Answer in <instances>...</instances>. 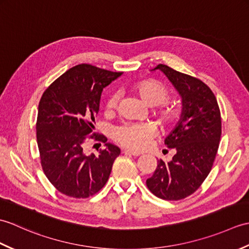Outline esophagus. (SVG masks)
<instances>
[{"mask_svg":"<svg viewBox=\"0 0 249 249\" xmlns=\"http://www.w3.org/2000/svg\"><path fill=\"white\" fill-rule=\"evenodd\" d=\"M123 153L124 154H129V155H133V156H140L141 153L140 152H136V151H133V150H123Z\"/></svg>","mask_w":249,"mask_h":249,"instance_id":"esophagus-1","label":"esophagus"}]
</instances>
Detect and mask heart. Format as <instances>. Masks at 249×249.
I'll return each instance as SVG.
<instances>
[{"label": "heart", "instance_id": "b5f03b06", "mask_svg": "<svg viewBox=\"0 0 249 249\" xmlns=\"http://www.w3.org/2000/svg\"><path fill=\"white\" fill-rule=\"evenodd\" d=\"M130 89L152 106L153 114L163 128L174 127L181 119V109L177 105L169 103L170 91L162 82L156 79L147 78L130 86ZM120 94L112 92L106 99L105 111L113 114L118 109ZM157 134V128L153 123H124L115 127L113 140L121 145L133 150H143Z\"/></svg>", "mask_w": 249, "mask_h": 249}]
</instances>
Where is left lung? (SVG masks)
<instances>
[{
  "label": "left lung",
  "mask_w": 249,
  "mask_h": 249,
  "mask_svg": "<svg viewBox=\"0 0 249 249\" xmlns=\"http://www.w3.org/2000/svg\"><path fill=\"white\" fill-rule=\"evenodd\" d=\"M183 98L182 119L165 140L176 150L172 160H157L146 186L156 197L174 201L193 195L210 171L217 154L221 136V116L214 93L200 79L160 64Z\"/></svg>",
  "instance_id": "8db88e82"
}]
</instances>
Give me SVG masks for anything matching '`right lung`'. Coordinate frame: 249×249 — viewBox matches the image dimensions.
<instances>
[{
	"label": "right lung",
	"instance_id": "obj_1",
	"mask_svg": "<svg viewBox=\"0 0 249 249\" xmlns=\"http://www.w3.org/2000/svg\"><path fill=\"white\" fill-rule=\"evenodd\" d=\"M121 75L79 64L52 82L39 100L36 139L40 165L47 178L63 195L89 198L108 181L121 151L93 129L103 89ZM89 139L103 142L106 149L96 156H86L83 145Z\"/></svg>",
	"mask_w": 249,
	"mask_h": 249
}]
</instances>
